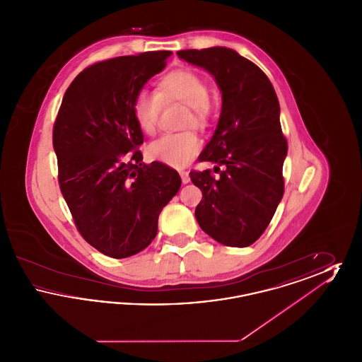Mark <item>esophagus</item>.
Segmentation results:
<instances>
[{"label":"esophagus","instance_id":"1","mask_svg":"<svg viewBox=\"0 0 362 362\" xmlns=\"http://www.w3.org/2000/svg\"><path fill=\"white\" fill-rule=\"evenodd\" d=\"M179 175H180V177H182V182L186 185V183H189V175L187 171H185V170H180L179 171Z\"/></svg>","mask_w":362,"mask_h":362}]
</instances>
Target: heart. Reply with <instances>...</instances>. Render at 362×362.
I'll return each instance as SVG.
<instances>
[{
  "label": "heart",
  "instance_id": "b5f03b06",
  "mask_svg": "<svg viewBox=\"0 0 362 362\" xmlns=\"http://www.w3.org/2000/svg\"><path fill=\"white\" fill-rule=\"evenodd\" d=\"M209 86L195 71L176 69L164 76L156 86V93L139 90L133 104L132 112L134 121L145 134H153L157 127L161 104L180 102L189 107L185 127H206L211 104L209 102ZM202 142L194 132L164 134L148 145V155L156 161L164 163L173 168L189 165L199 153Z\"/></svg>",
  "mask_w": 362,
  "mask_h": 362
}]
</instances>
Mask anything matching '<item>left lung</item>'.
Wrapping results in <instances>:
<instances>
[{
  "instance_id": "1",
  "label": "left lung",
  "mask_w": 362,
  "mask_h": 362,
  "mask_svg": "<svg viewBox=\"0 0 362 362\" xmlns=\"http://www.w3.org/2000/svg\"><path fill=\"white\" fill-rule=\"evenodd\" d=\"M177 55L207 70L223 93L217 129L199 155V161L216 164L220 176L214 177L210 170L189 173L202 191L197 221L224 245L248 247L269 226L284 195L288 142L276 90L254 62L232 49L182 50Z\"/></svg>"
}]
</instances>
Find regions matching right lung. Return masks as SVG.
Segmentation results:
<instances>
[{
  "label": "right lung",
  "instance_id": "right-lung-1",
  "mask_svg": "<svg viewBox=\"0 0 362 362\" xmlns=\"http://www.w3.org/2000/svg\"><path fill=\"white\" fill-rule=\"evenodd\" d=\"M171 52H146L96 62L62 99L52 130L58 182L81 236L111 258L136 255L157 235L158 214L180 189L168 165L145 164L132 104Z\"/></svg>",
  "mask_w": 362,
  "mask_h": 362
}]
</instances>
